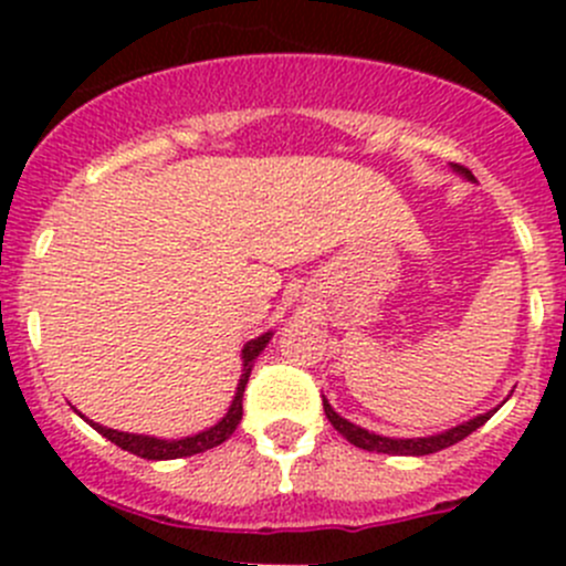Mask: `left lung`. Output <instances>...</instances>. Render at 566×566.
Returning a JSON list of instances; mask_svg holds the SVG:
<instances>
[{"mask_svg":"<svg viewBox=\"0 0 566 566\" xmlns=\"http://www.w3.org/2000/svg\"><path fill=\"white\" fill-rule=\"evenodd\" d=\"M452 167H454V172L471 177L473 180V175L468 172L465 167H460V164H452ZM323 410H325V416H328L331 424H334V430L339 432V436H345L353 447L367 449V452H380V454H410V458H421V454H432V452H441V449H447V447H454V443L462 441V438L471 436L473 430H479V427H482L484 421H488L499 408L488 410V413L476 416V419H471V421H462V424L452 427V430L438 432V436H427V438L375 436V432H369V430H364V427L353 424V421L342 419V416L331 408L328 399H323Z\"/></svg>","mask_w":566,"mask_h":566,"instance_id":"8db88e82","label":"left lung"}]
</instances>
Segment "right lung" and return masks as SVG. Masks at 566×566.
<instances>
[{"mask_svg": "<svg viewBox=\"0 0 566 566\" xmlns=\"http://www.w3.org/2000/svg\"><path fill=\"white\" fill-rule=\"evenodd\" d=\"M271 331L262 336H256V339L247 342V347H243V375H241V384H238V391H235V399H232L230 410H227L224 419L219 421V424H213L210 430H202L197 432V436H188V438H177V441H164V438H150V436H136V432H119V430H108L104 424H95V421H90V427L93 430H98L101 436L108 438L112 443H117L119 449H125V452L136 454V458H145V460H177V458H191V454H199V452H208V449L219 447V443H224L227 438L232 436V432L238 430V424H241L243 419V391H247V384H249V375H251V367H254V358L260 356L262 350H265L268 339H271Z\"/></svg>", "mask_w": 566, "mask_h": 566, "instance_id": "add662e5", "label": "right lung"}]
</instances>
